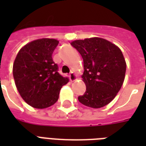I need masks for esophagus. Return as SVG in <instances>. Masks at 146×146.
<instances>
[{"label":"esophagus","mask_w":146,"mask_h":146,"mask_svg":"<svg viewBox=\"0 0 146 146\" xmlns=\"http://www.w3.org/2000/svg\"><path fill=\"white\" fill-rule=\"evenodd\" d=\"M69 77H70V81H72V82H73V81H75V80H76V75L74 74L73 72H70V75H69Z\"/></svg>","instance_id":"obj_1"}]
</instances>
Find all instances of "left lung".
<instances>
[{"mask_svg": "<svg viewBox=\"0 0 146 146\" xmlns=\"http://www.w3.org/2000/svg\"><path fill=\"white\" fill-rule=\"evenodd\" d=\"M71 45L83 59L82 77L86 91L78 97L79 102L93 108L105 106L115 98L124 81L127 65L122 51L98 37L76 40Z\"/></svg>", "mask_w": 146, "mask_h": 146, "instance_id": "left-lung-1", "label": "left lung"}]
</instances>
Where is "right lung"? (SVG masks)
I'll list each match as a JSON object with an SVG mask.
<instances>
[{
	"label": "right lung",
	"mask_w": 146,
	"mask_h": 146,
	"mask_svg": "<svg viewBox=\"0 0 146 146\" xmlns=\"http://www.w3.org/2000/svg\"><path fill=\"white\" fill-rule=\"evenodd\" d=\"M59 42L52 38L35 40L23 47L14 60L13 74L23 99L33 108H46L55 104L68 78L58 73L52 54Z\"/></svg>",
	"instance_id": "1"
}]
</instances>
